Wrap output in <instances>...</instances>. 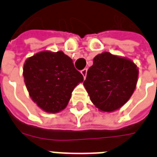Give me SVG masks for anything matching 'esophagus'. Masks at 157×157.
Returning <instances> with one entry per match:
<instances>
[{
  "label": "esophagus",
  "mask_w": 157,
  "mask_h": 157,
  "mask_svg": "<svg viewBox=\"0 0 157 157\" xmlns=\"http://www.w3.org/2000/svg\"><path fill=\"white\" fill-rule=\"evenodd\" d=\"M81 73H82V75H83V77L84 78H86V73H87V69H83L82 71H81Z\"/></svg>",
  "instance_id": "34e87169"
}]
</instances>
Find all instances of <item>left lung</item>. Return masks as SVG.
I'll return each mask as SVG.
<instances>
[{
  "label": "left lung",
  "mask_w": 157,
  "mask_h": 157,
  "mask_svg": "<svg viewBox=\"0 0 157 157\" xmlns=\"http://www.w3.org/2000/svg\"><path fill=\"white\" fill-rule=\"evenodd\" d=\"M138 75V67L131 59L103 52L94 57L83 85L99 111L111 113L128 102Z\"/></svg>",
  "instance_id": "8db88e82"
}]
</instances>
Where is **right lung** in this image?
<instances>
[{
	"instance_id": "add662e5",
	"label": "right lung",
	"mask_w": 157,
	"mask_h": 157,
	"mask_svg": "<svg viewBox=\"0 0 157 157\" xmlns=\"http://www.w3.org/2000/svg\"><path fill=\"white\" fill-rule=\"evenodd\" d=\"M22 75L33 102L46 113L66 108L73 90L83 82L72 59L62 51L44 50L25 60Z\"/></svg>"
}]
</instances>
